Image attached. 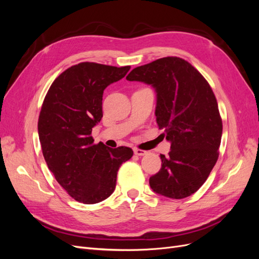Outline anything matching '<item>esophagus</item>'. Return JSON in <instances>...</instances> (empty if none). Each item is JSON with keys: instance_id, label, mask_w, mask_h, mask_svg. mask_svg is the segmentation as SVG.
I'll return each mask as SVG.
<instances>
[{"instance_id": "34e87169", "label": "esophagus", "mask_w": 259, "mask_h": 259, "mask_svg": "<svg viewBox=\"0 0 259 259\" xmlns=\"http://www.w3.org/2000/svg\"><path fill=\"white\" fill-rule=\"evenodd\" d=\"M134 153L136 155H139V156H143V155H146L147 154V151H144V150H140V149H137L135 148L134 149Z\"/></svg>"}]
</instances>
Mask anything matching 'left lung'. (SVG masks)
Returning <instances> with one entry per match:
<instances>
[{"instance_id": "1", "label": "left lung", "mask_w": 259, "mask_h": 259, "mask_svg": "<svg viewBox=\"0 0 259 259\" xmlns=\"http://www.w3.org/2000/svg\"><path fill=\"white\" fill-rule=\"evenodd\" d=\"M127 81L151 85L156 93L155 116L170 143L162 167L149 179L163 197L184 199L205 183L218 159L223 122L209 84L189 62L164 57L133 69Z\"/></svg>"}]
</instances>
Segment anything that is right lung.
<instances>
[{"mask_svg":"<svg viewBox=\"0 0 259 259\" xmlns=\"http://www.w3.org/2000/svg\"><path fill=\"white\" fill-rule=\"evenodd\" d=\"M130 69L81 62L62 72L44 98L37 122L44 159L58 184L84 204L110 197L121 164L133 156L128 147L95 145L91 136L103 117L105 89Z\"/></svg>","mask_w":259,"mask_h":259,"instance_id":"1","label":"right lung"}]
</instances>
